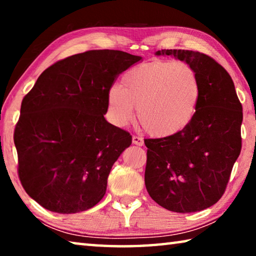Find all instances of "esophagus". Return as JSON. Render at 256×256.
I'll return each mask as SVG.
<instances>
[{"mask_svg":"<svg viewBox=\"0 0 256 256\" xmlns=\"http://www.w3.org/2000/svg\"><path fill=\"white\" fill-rule=\"evenodd\" d=\"M132 144H136V146H144V140H142L141 138L133 136V138H132Z\"/></svg>","mask_w":256,"mask_h":256,"instance_id":"esophagus-1","label":"esophagus"}]
</instances>
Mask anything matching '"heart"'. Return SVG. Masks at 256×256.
Listing matches in <instances>:
<instances>
[{"mask_svg": "<svg viewBox=\"0 0 256 256\" xmlns=\"http://www.w3.org/2000/svg\"><path fill=\"white\" fill-rule=\"evenodd\" d=\"M201 96L200 78L188 63L154 60L125 73L120 88L112 86L107 94L108 115L115 125L125 126L138 108L146 131L167 138L188 126Z\"/></svg>", "mask_w": 256, "mask_h": 256, "instance_id": "1", "label": "heart"}]
</instances>
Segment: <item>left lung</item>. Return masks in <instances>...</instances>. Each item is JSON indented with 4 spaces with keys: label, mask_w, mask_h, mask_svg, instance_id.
<instances>
[{
    "label": "left lung",
    "mask_w": 256,
    "mask_h": 256,
    "mask_svg": "<svg viewBox=\"0 0 256 256\" xmlns=\"http://www.w3.org/2000/svg\"><path fill=\"white\" fill-rule=\"evenodd\" d=\"M196 71L202 96L196 114L175 136L146 138L144 183L149 196L164 209L188 214L219 201L240 154L242 108L232 76L200 52L162 50Z\"/></svg>",
    "instance_id": "obj_1"
}]
</instances>
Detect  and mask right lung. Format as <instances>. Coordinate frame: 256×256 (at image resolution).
I'll return each instance as SVG.
<instances>
[{"mask_svg":"<svg viewBox=\"0 0 256 256\" xmlns=\"http://www.w3.org/2000/svg\"><path fill=\"white\" fill-rule=\"evenodd\" d=\"M141 56L88 50L42 73L21 104L14 130L18 172L28 196L45 209L76 214L97 204L132 136L108 123L107 94Z\"/></svg>","mask_w":256,"mask_h":256,"instance_id":"1","label":"right lung"}]
</instances>
